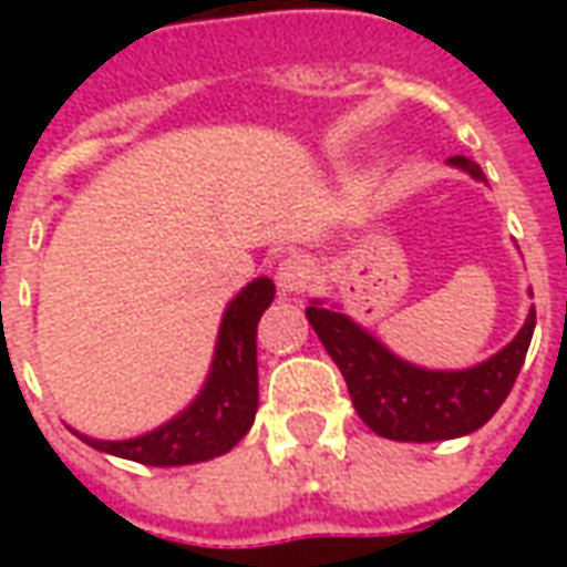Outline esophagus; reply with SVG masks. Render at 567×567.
<instances>
[{
  "instance_id": "obj_1",
  "label": "esophagus",
  "mask_w": 567,
  "mask_h": 567,
  "mask_svg": "<svg viewBox=\"0 0 567 567\" xmlns=\"http://www.w3.org/2000/svg\"><path fill=\"white\" fill-rule=\"evenodd\" d=\"M312 272L316 270H312V260L307 255H288L276 267V285L282 295H300L312 282Z\"/></svg>"
}]
</instances>
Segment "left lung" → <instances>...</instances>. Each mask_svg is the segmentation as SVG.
Wrapping results in <instances>:
<instances>
[{"label":"left lung","mask_w":567,"mask_h":567,"mask_svg":"<svg viewBox=\"0 0 567 567\" xmlns=\"http://www.w3.org/2000/svg\"><path fill=\"white\" fill-rule=\"evenodd\" d=\"M450 163L480 182L486 178L464 154L450 157ZM307 319L343 373L364 425L380 437L404 443L452 440L486 425L511 394L535 333L532 307L519 333L483 364L467 370H425L389 352L361 324L328 309L321 300L309 303Z\"/></svg>","instance_id":"1"}]
</instances>
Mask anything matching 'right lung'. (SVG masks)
Instances as JSON below:
<instances>
[{
    "mask_svg": "<svg viewBox=\"0 0 567 567\" xmlns=\"http://www.w3.org/2000/svg\"><path fill=\"white\" fill-rule=\"evenodd\" d=\"M276 297L267 276L248 282L224 309L215 358L203 392L166 425L133 440H96L79 434L87 446L130 462L175 467L209 462L246 437L258 413V321Z\"/></svg>",
    "mask_w": 567,
    "mask_h": 567,
    "instance_id": "add662e5",
    "label": "right lung"
}]
</instances>
